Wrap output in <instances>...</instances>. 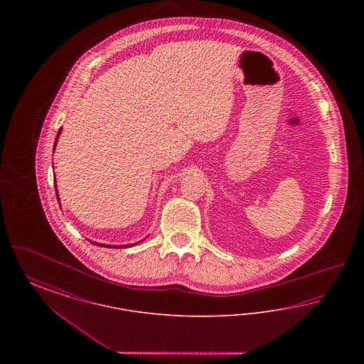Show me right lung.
Listing matches in <instances>:
<instances>
[{"mask_svg":"<svg viewBox=\"0 0 364 364\" xmlns=\"http://www.w3.org/2000/svg\"><path fill=\"white\" fill-rule=\"evenodd\" d=\"M61 131H63V128H60V129H58L57 138H55V140H54V149H55V144H57L58 136L61 135ZM54 188H55V193H57V200H60V199H58V192H57V186H55V180H54ZM138 242H134V244H127V245H107V244H100V242H94V244H98V245H101V247H106V248H120V247H122V248H125V247H132V245H135V244H138Z\"/></svg>","mask_w":364,"mask_h":364,"instance_id":"obj_1","label":"right lung"}]
</instances>
